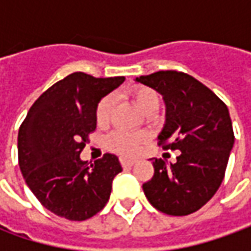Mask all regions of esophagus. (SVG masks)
Segmentation results:
<instances>
[{
  "mask_svg": "<svg viewBox=\"0 0 251 251\" xmlns=\"http://www.w3.org/2000/svg\"><path fill=\"white\" fill-rule=\"evenodd\" d=\"M120 162L123 168H131V166L135 163V159H126V158H121Z\"/></svg>",
  "mask_w": 251,
  "mask_h": 251,
  "instance_id": "obj_1",
  "label": "esophagus"
}]
</instances>
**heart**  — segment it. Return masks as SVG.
Instances as JSON below:
<instances>
[{
	"label": "heart",
	"instance_id": "1",
	"mask_svg": "<svg viewBox=\"0 0 251 251\" xmlns=\"http://www.w3.org/2000/svg\"><path fill=\"white\" fill-rule=\"evenodd\" d=\"M130 96L134 103L140 107L141 110L147 114H152L158 110L159 107V95L158 92L153 91L150 86H134L130 91ZM114 106V98L111 95H107L101 98L95 111V119L98 126H106L109 124L111 117V111ZM147 141V135L144 132H127V131H114L107 137V147L111 151L120 153L123 156H131L135 155L141 145Z\"/></svg>",
	"mask_w": 251,
	"mask_h": 251
}]
</instances>
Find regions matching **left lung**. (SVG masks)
<instances>
[{"instance_id":"8db88e82","label":"left lung","mask_w":251,"mask_h":251,"mask_svg":"<svg viewBox=\"0 0 251 251\" xmlns=\"http://www.w3.org/2000/svg\"><path fill=\"white\" fill-rule=\"evenodd\" d=\"M135 81L163 96L166 121L158 144L181 152L176 163L152 159L155 172L142 184L144 193L163 214H193L214 197L225 177L235 142L226 104L188 74L158 71Z\"/></svg>"}]
</instances>
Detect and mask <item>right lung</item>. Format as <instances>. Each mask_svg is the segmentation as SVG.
Segmentation results:
<instances>
[{
	"label": "right lung",
	"instance_id": "1",
	"mask_svg": "<svg viewBox=\"0 0 251 251\" xmlns=\"http://www.w3.org/2000/svg\"><path fill=\"white\" fill-rule=\"evenodd\" d=\"M124 79L71 74L40 95L19 127L18 158L25 181L58 217L85 221L109 201L113 178L123 170L119 158L104 153L89 165L79 155L96 130L98 103Z\"/></svg>",
	"mask_w": 251,
	"mask_h": 251
}]
</instances>
